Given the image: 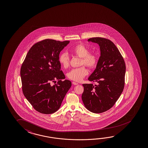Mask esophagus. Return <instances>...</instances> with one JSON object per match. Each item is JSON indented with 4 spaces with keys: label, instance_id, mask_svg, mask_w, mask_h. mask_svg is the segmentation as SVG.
Segmentation results:
<instances>
[{
    "label": "esophagus",
    "instance_id": "34e87169",
    "mask_svg": "<svg viewBox=\"0 0 148 148\" xmlns=\"http://www.w3.org/2000/svg\"><path fill=\"white\" fill-rule=\"evenodd\" d=\"M72 84H73L74 85H78V84L77 82H72Z\"/></svg>",
    "mask_w": 148,
    "mask_h": 148
}]
</instances>
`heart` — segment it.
I'll return each mask as SVG.
<instances>
[{"mask_svg":"<svg viewBox=\"0 0 148 148\" xmlns=\"http://www.w3.org/2000/svg\"><path fill=\"white\" fill-rule=\"evenodd\" d=\"M71 51L75 55L82 58L80 65L85 64L90 68H95L97 66L99 57L96 53H90V49L83 44H78L72 49ZM59 62L64 68H68L70 65V59L68 53L63 52L59 56ZM88 74V71L85 66L75 68L69 72L68 77L71 80L80 82Z\"/></svg>","mask_w":148,"mask_h":148,"instance_id":"b5f03b06","label":"heart"}]
</instances>
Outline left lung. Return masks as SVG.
Returning a JSON list of instances; mask_svg holds the SVG:
<instances>
[{
	"instance_id": "left-lung-1",
	"label": "left lung",
	"mask_w": 148,
	"mask_h": 148,
	"mask_svg": "<svg viewBox=\"0 0 148 148\" xmlns=\"http://www.w3.org/2000/svg\"><path fill=\"white\" fill-rule=\"evenodd\" d=\"M99 44L101 55L97 66L88 80L97 82L83 84L82 99L90 112L99 114L114 106L124 87L126 66L118 49L112 42L100 37L88 40Z\"/></svg>"
}]
</instances>
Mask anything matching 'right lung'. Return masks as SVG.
<instances>
[{"label": "right lung", "mask_w": 148, "mask_h": 148, "mask_svg": "<svg viewBox=\"0 0 148 148\" xmlns=\"http://www.w3.org/2000/svg\"><path fill=\"white\" fill-rule=\"evenodd\" d=\"M69 41L45 39L29 49L21 69L22 90L26 99L37 112L51 114L60 107L71 87L65 78L59 62V56ZM59 82L53 86L51 82Z\"/></svg>", "instance_id": "add662e5"}]
</instances>
